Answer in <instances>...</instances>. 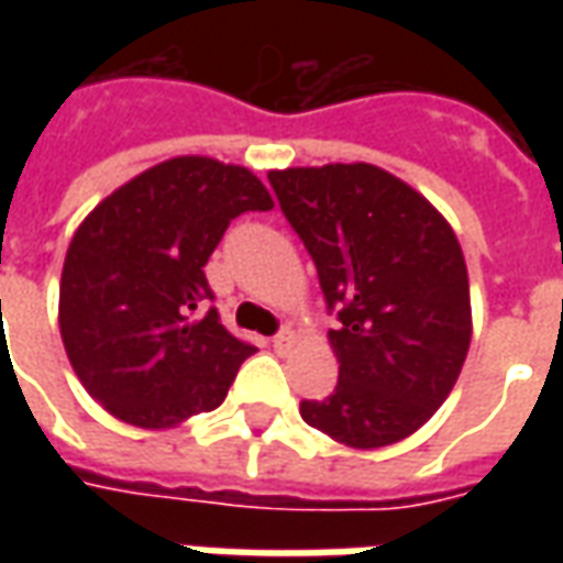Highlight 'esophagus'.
I'll list each match as a JSON object with an SVG mask.
<instances>
[{
  "label": "esophagus",
  "mask_w": 563,
  "mask_h": 563,
  "mask_svg": "<svg viewBox=\"0 0 563 563\" xmlns=\"http://www.w3.org/2000/svg\"><path fill=\"white\" fill-rule=\"evenodd\" d=\"M274 350H280V353H286V350H292L295 346V331H289V329H283L280 334H277V338H274Z\"/></svg>",
  "instance_id": "esophagus-1"
}]
</instances>
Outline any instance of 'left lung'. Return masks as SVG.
I'll return each instance as SVG.
<instances>
[{
	"instance_id": "8db88e82",
	"label": "left lung",
	"mask_w": 563,
	"mask_h": 563,
	"mask_svg": "<svg viewBox=\"0 0 563 563\" xmlns=\"http://www.w3.org/2000/svg\"><path fill=\"white\" fill-rule=\"evenodd\" d=\"M341 329V377L301 419L350 449L391 446L446 401L471 350L464 253L428 198L371 162L268 172Z\"/></svg>"
}]
</instances>
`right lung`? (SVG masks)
<instances>
[{
    "label": "right lung",
    "instance_id": "1",
    "mask_svg": "<svg viewBox=\"0 0 563 563\" xmlns=\"http://www.w3.org/2000/svg\"><path fill=\"white\" fill-rule=\"evenodd\" d=\"M274 198L244 165L174 156L84 217L59 280L75 374L120 422L162 431L220 407L253 346L210 307L208 265L229 222Z\"/></svg>",
    "mask_w": 563,
    "mask_h": 563
}]
</instances>
